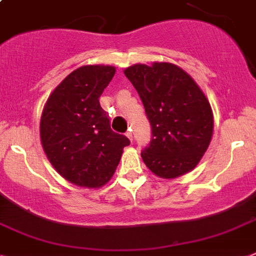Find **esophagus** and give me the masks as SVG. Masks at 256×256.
<instances>
[{
	"mask_svg": "<svg viewBox=\"0 0 256 256\" xmlns=\"http://www.w3.org/2000/svg\"><path fill=\"white\" fill-rule=\"evenodd\" d=\"M126 137H128V138H130V141L133 140V133H132V130H128V132H126Z\"/></svg>",
	"mask_w": 256,
	"mask_h": 256,
	"instance_id": "obj_1",
	"label": "esophagus"
}]
</instances>
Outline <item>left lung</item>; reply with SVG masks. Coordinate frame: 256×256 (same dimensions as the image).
I'll return each instance as SVG.
<instances>
[{
    "label": "left lung",
    "mask_w": 256,
    "mask_h": 256,
    "mask_svg": "<svg viewBox=\"0 0 256 256\" xmlns=\"http://www.w3.org/2000/svg\"><path fill=\"white\" fill-rule=\"evenodd\" d=\"M140 95L152 126L144 164L160 178L174 179L196 168L213 136V112L199 85L171 62L134 64L124 70Z\"/></svg>",
    "instance_id": "8db88e82"
}]
</instances>
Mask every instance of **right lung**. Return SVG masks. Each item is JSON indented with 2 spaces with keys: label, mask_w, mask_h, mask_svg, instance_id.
I'll return each mask as SVG.
<instances>
[{
  "label": "right lung",
  "mask_w": 256,
  "mask_h": 256,
  "mask_svg": "<svg viewBox=\"0 0 256 256\" xmlns=\"http://www.w3.org/2000/svg\"><path fill=\"white\" fill-rule=\"evenodd\" d=\"M115 66L85 65L73 70L50 92L40 119V140L54 170L73 184L99 188L112 178L124 146L100 107Z\"/></svg>",
  "instance_id": "add662e5"
}]
</instances>
